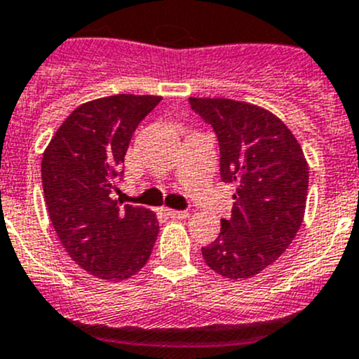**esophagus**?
I'll use <instances>...</instances> for the list:
<instances>
[{
  "instance_id": "1",
  "label": "esophagus",
  "mask_w": 359,
  "mask_h": 359,
  "mask_svg": "<svg viewBox=\"0 0 359 359\" xmlns=\"http://www.w3.org/2000/svg\"><path fill=\"white\" fill-rule=\"evenodd\" d=\"M165 215L169 216V218L172 219H183V218H188V211H176V209H164Z\"/></svg>"
}]
</instances>
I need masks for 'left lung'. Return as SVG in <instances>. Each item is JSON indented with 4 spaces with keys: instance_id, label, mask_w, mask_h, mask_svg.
Returning a JSON list of instances; mask_svg holds the SVG:
<instances>
[{
    "instance_id": "obj_1",
    "label": "left lung",
    "mask_w": 359,
    "mask_h": 359,
    "mask_svg": "<svg viewBox=\"0 0 359 359\" xmlns=\"http://www.w3.org/2000/svg\"><path fill=\"white\" fill-rule=\"evenodd\" d=\"M191 109L212 127L222 181L236 184L232 216L205 264L229 279H248L278 260L299 232L305 212L309 165L292 130L260 106L225 97H190Z\"/></svg>"
}]
</instances>
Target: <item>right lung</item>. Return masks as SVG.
Listing matches in <instances>:
<instances>
[{"instance_id": "add662e5", "label": "right lung", "mask_w": 359, "mask_h": 359, "mask_svg": "<svg viewBox=\"0 0 359 359\" xmlns=\"http://www.w3.org/2000/svg\"><path fill=\"white\" fill-rule=\"evenodd\" d=\"M161 95L118 94L78 106L41 158L48 216L88 274L122 281L144 267L158 233L154 211L113 198L134 130Z\"/></svg>"}]
</instances>
